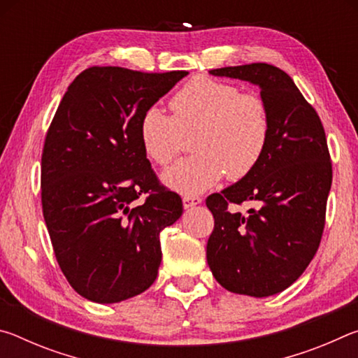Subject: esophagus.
Wrapping results in <instances>:
<instances>
[{
	"instance_id": "esophagus-1",
	"label": "esophagus",
	"mask_w": 358,
	"mask_h": 358,
	"mask_svg": "<svg viewBox=\"0 0 358 358\" xmlns=\"http://www.w3.org/2000/svg\"><path fill=\"white\" fill-rule=\"evenodd\" d=\"M199 203H202V197H199V196H183V207L185 208H192Z\"/></svg>"
}]
</instances>
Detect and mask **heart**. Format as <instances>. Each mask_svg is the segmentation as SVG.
<instances>
[{"mask_svg": "<svg viewBox=\"0 0 358 358\" xmlns=\"http://www.w3.org/2000/svg\"><path fill=\"white\" fill-rule=\"evenodd\" d=\"M172 117L148 107L138 123L141 145L151 161L166 167L191 137L196 153L162 175L164 183L185 196L203 192L227 173L230 180L250 175L270 141V115L252 93L215 78L197 76L171 99Z\"/></svg>", "mask_w": 358, "mask_h": 358, "instance_id": "heart-1", "label": "heart"}]
</instances>
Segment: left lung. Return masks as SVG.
I'll list each match as a JSON object with an SVG mask.
<instances>
[{"label":"left lung","instance_id":"obj_1","mask_svg":"<svg viewBox=\"0 0 358 358\" xmlns=\"http://www.w3.org/2000/svg\"><path fill=\"white\" fill-rule=\"evenodd\" d=\"M210 74L257 85L271 128L257 167L207 197L215 217L207 262L216 281L230 292L259 299L275 295L299 280L322 238L331 186L322 121L276 66H229ZM243 201L255 205L246 215L228 210Z\"/></svg>","mask_w":358,"mask_h":358}]
</instances>
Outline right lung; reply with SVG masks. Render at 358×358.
<instances>
[{"instance_id": "1", "label": "right lung", "mask_w": 358, "mask_h": 358, "mask_svg": "<svg viewBox=\"0 0 358 358\" xmlns=\"http://www.w3.org/2000/svg\"><path fill=\"white\" fill-rule=\"evenodd\" d=\"M185 76L93 66L69 85L47 131L42 213L59 268L87 300L123 301L156 280L159 234L183 203L151 169L138 123Z\"/></svg>"}]
</instances>
